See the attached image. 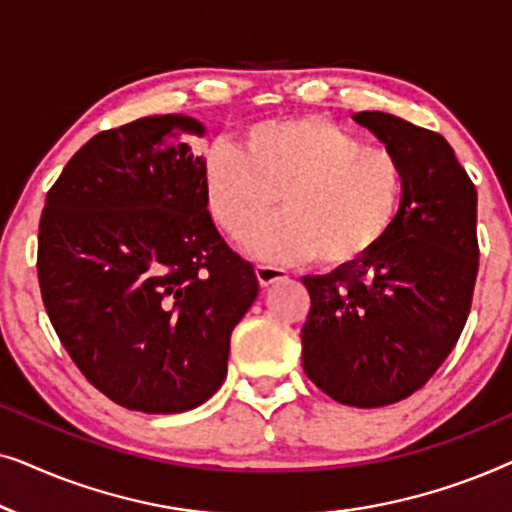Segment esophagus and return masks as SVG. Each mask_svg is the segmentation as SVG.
I'll use <instances>...</instances> for the list:
<instances>
[{
	"instance_id": "esophagus-1",
	"label": "esophagus",
	"mask_w": 512,
	"mask_h": 512,
	"mask_svg": "<svg viewBox=\"0 0 512 512\" xmlns=\"http://www.w3.org/2000/svg\"><path fill=\"white\" fill-rule=\"evenodd\" d=\"M256 277H258V284L261 286H270L275 282H282L286 279V270L284 268H277V265H256Z\"/></svg>"
}]
</instances>
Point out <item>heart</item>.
Masks as SVG:
<instances>
[{
	"mask_svg": "<svg viewBox=\"0 0 512 512\" xmlns=\"http://www.w3.org/2000/svg\"><path fill=\"white\" fill-rule=\"evenodd\" d=\"M205 195L214 221L242 235L270 214H284L247 235L261 258L312 256L321 265H352L377 249L403 198V167L384 146L324 118L256 123L235 144L216 142L205 158Z\"/></svg>",
	"mask_w": 512,
	"mask_h": 512,
	"instance_id": "obj_1",
	"label": "heart"
}]
</instances>
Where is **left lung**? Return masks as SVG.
I'll list each match as a JSON object with an SVG mask.
<instances>
[{
    "instance_id": "8db88e82",
    "label": "left lung",
    "mask_w": 512,
    "mask_h": 512,
    "mask_svg": "<svg viewBox=\"0 0 512 512\" xmlns=\"http://www.w3.org/2000/svg\"><path fill=\"white\" fill-rule=\"evenodd\" d=\"M403 167L401 209L366 258L307 275L305 375L333 401L382 408L422 389L457 345L478 277V193L452 146L382 111H359Z\"/></svg>"
}]
</instances>
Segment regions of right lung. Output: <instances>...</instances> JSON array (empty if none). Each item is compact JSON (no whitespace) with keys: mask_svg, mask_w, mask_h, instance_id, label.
<instances>
[{"mask_svg":"<svg viewBox=\"0 0 512 512\" xmlns=\"http://www.w3.org/2000/svg\"><path fill=\"white\" fill-rule=\"evenodd\" d=\"M191 116H146L74 153L46 195L37 272L48 319L86 380L149 415L193 410L228 373L254 265L207 209Z\"/></svg>","mask_w":512,"mask_h":512,"instance_id":"add662e5","label":"right lung"}]
</instances>
